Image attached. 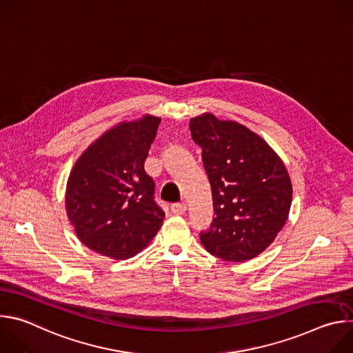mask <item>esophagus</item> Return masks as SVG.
I'll return each instance as SVG.
<instances>
[{"label":"esophagus","mask_w":353,"mask_h":353,"mask_svg":"<svg viewBox=\"0 0 353 353\" xmlns=\"http://www.w3.org/2000/svg\"><path fill=\"white\" fill-rule=\"evenodd\" d=\"M170 211L174 215H183L187 211V205L184 203H174V204H172Z\"/></svg>","instance_id":"esophagus-1"}]
</instances>
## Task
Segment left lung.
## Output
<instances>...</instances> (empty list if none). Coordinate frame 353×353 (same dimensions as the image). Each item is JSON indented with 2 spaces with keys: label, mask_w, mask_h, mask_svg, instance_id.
<instances>
[{
  "label": "left lung",
  "mask_w": 353,
  "mask_h": 353,
  "mask_svg": "<svg viewBox=\"0 0 353 353\" xmlns=\"http://www.w3.org/2000/svg\"><path fill=\"white\" fill-rule=\"evenodd\" d=\"M203 149L214 203V221L199 240L212 256L232 263L261 254L286 223L292 183L275 150L236 121L205 113L190 120Z\"/></svg>",
  "instance_id": "1"
}]
</instances>
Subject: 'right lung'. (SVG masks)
<instances>
[{"label":"right lung","instance_id":"1","mask_svg":"<svg viewBox=\"0 0 353 353\" xmlns=\"http://www.w3.org/2000/svg\"><path fill=\"white\" fill-rule=\"evenodd\" d=\"M161 119L123 121L92 142L75 162L65 190L67 216L96 253L125 260L148 245L165 212L143 169Z\"/></svg>","mask_w":353,"mask_h":353}]
</instances>
